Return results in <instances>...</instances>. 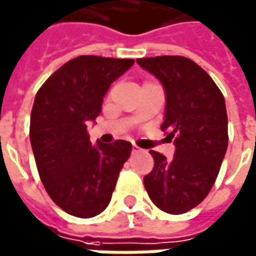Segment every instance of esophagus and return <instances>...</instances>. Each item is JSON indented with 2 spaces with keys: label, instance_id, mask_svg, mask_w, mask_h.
<instances>
[{
  "label": "esophagus",
  "instance_id": "obj_1",
  "mask_svg": "<svg viewBox=\"0 0 256 256\" xmlns=\"http://www.w3.org/2000/svg\"><path fill=\"white\" fill-rule=\"evenodd\" d=\"M138 151H142V150H140V147H137V146H133V152H138Z\"/></svg>",
  "mask_w": 256,
  "mask_h": 256
}]
</instances>
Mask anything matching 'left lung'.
I'll return each mask as SVG.
<instances>
[{
    "label": "left lung",
    "instance_id": "obj_1",
    "mask_svg": "<svg viewBox=\"0 0 256 256\" xmlns=\"http://www.w3.org/2000/svg\"><path fill=\"white\" fill-rule=\"evenodd\" d=\"M137 62L164 85L166 108L161 130L175 144L171 161L150 151L154 168L144 176V186L158 208L182 214L203 202L220 171L228 146L224 96L190 58L157 56Z\"/></svg>",
    "mask_w": 256,
    "mask_h": 256
}]
</instances>
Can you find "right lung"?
Listing matches in <instances>:
<instances>
[{
    "instance_id": "add662e5",
    "label": "right lung",
    "mask_w": 256,
    "mask_h": 256,
    "mask_svg": "<svg viewBox=\"0 0 256 256\" xmlns=\"http://www.w3.org/2000/svg\"><path fill=\"white\" fill-rule=\"evenodd\" d=\"M133 58L78 56L39 88L30 114V144L43 186L66 213L90 218L109 202L132 144L92 146L86 123L100 114L110 84Z\"/></svg>"
}]
</instances>
